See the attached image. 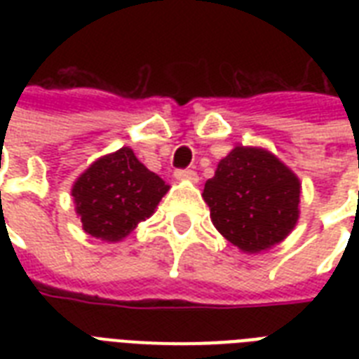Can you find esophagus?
<instances>
[{"label":"esophagus","instance_id":"obj_1","mask_svg":"<svg viewBox=\"0 0 359 359\" xmlns=\"http://www.w3.org/2000/svg\"><path fill=\"white\" fill-rule=\"evenodd\" d=\"M175 179L197 182V175L196 171H191V169H177V171H175Z\"/></svg>","mask_w":359,"mask_h":359}]
</instances>
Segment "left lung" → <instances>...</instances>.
Instances as JSON below:
<instances>
[{
    "mask_svg": "<svg viewBox=\"0 0 359 359\" xmlns=\"http://www.w3.org/2000/svg\"><path fill=\"white\" fill-rule=\"evenodd\" d=\"M302 184L272 152L235 147L207 180L203 199L214 227L245 253L279 244L300 216Z\"/></svg>",
    "mask_w": 359,
    "mask_h": 359,
    "instance_id": "1",
    "label": "left lung"
}]
</instances>
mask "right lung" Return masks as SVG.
<instances>
[{
	"label": "right lung",
	"instance_id": "1",
	"mask_svg": "<svg viewBox=\"0 0 359 359\" xmlns=\"http://www.w3.org/2000/svg\"><path fill=\"white\" fill-rule=\"evenodd\" d=\"M168 190L130 147H123L93 162L72 186V197L87 235L119 242L151 218Z\"/></svg>",
	"mask_w": 359,
	"mask_h": 359
}]
</instances>
